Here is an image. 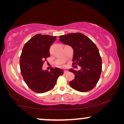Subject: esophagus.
Listing matches in <instances>:
<instances>
[{
	"instance_id": "1",
	"label": "esophagus",
	"mask_w": 124,
	"mask_h": 124,
	"mask_svg": "<svg viewBox=\"0 0 124 124\" xmlns=\"http://www.w3.org/2000/svg\"><path fill=\"white\" fill-rule=\"evenodd\" d=\"M67 73H68V70H64V74H66Z\"/></svg>"
}]
</instances>
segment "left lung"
Returning a JSON list of instances; mask_svg holds the SVG:
<instances>
[{
  "label": "left lung",
  "instance_id": "obj_1",
  "mask_svg": "<svg viewBox=\"0 0 124 124\" xmlns=\"http://www.w3.org/2000/svg\"><path fill=\"white\" fill-rule=\"evenodd\" d=\"M59 40L73 49V65L80 66V70L73 69L69 72L75 74V79L69 82L73 89L80 92L93 89L99 82L102 70V61L95 44L80 32L70 33L59 37Z\"/></svg>",
  "mask_w": 124,
  "mask_h": 124
}]
</instances>
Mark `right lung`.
I'll return each instance as SVG.
<instances>
[{"instance_id": "right-lung-1", "label": "right lung", "mask_w": 124, "mask_h": 124, "mask_svg": "<svg viewBox=\"0 0 124 124\" xmlns=\"http://www.w3.org/2000/svg\"><path fill=\"white\" fill-rule=\"evenodd\" d=\"M56 40V36L34 35L25 44L20 60L21 73L25 83L37 93H45L55 86L63 70L52 68L50 72L42 69L44 61L49 57V48Z\"/></svg>"}]
</instances>
